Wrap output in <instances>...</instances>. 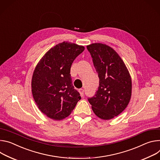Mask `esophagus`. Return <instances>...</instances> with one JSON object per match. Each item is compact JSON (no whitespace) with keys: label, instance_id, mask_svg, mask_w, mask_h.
I'll return each mask as SVG.
<instances>
[{"label":"esophagus","instance_id":"1","mask_svg":"<svg viewBox=\"0 0 160 160\" xmlns=\"http://www.w3.org/2000/svg\"><path fill=\"white\" fill-rule=\"evenodd\" d=\"M79 92L80 95H81V96L83 97V95H84V90L82 89V88H81V89L79 90Z\"/></svg>","mask_w":160,"mask_h":160}]
</instances>
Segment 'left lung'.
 <instances>
[{
    "instance_id": "1",
    "label": "left lung",
    "mask_w": 160,
    "mask_h": 160,
    "mask_svg": "<svg viewBox=\"0 0 160 160\" xmlns=\"http://www.w3.org/2000/svg\"><path fill=\"white\" fill-rule=\"evenodd\" d=\"M99 78L95 95L88 98L97 116L109 120L126 109L132 96V79L125 63L111 47L102 43L86 46Z\"/></svg>"
}]
</instances>
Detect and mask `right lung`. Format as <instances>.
Returning a JSON list of instances; mask_svg holds the SVG:
<instances>
[{
	"label": "right lung",
	"instance_id": "add662e5",
	"mask_svg": "<svg viewBox=\"0 0 160 160\" xmlns=\"http://www.w3.org/2000/svg\"><path fill=\"white\" fill-rule=\"evenodd\" d=\"M84 50L82 46L64 41L47 51L35 68L32 95L39 110L52 119L68 116L81 98L70 72L72 62Z\"/></svg>",
	"mask_w": 160,
	"mask_h": 160
}]
</instances>
